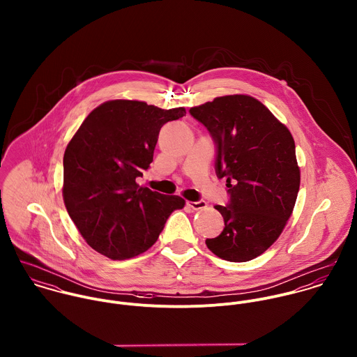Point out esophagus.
<instances>
[{"label": "esophagus", "instance_id": "1", "mask_svg": "<svg viewBox=\"0 0 357 357\" xmlns=\"http://www.w3.org/2000/svg\"><path fill=\"white\" fill-rule=\"evenodd\" d=\"M187 206L191 207L192 210H204V208L207 207V204H206L204 201H198V202H191V201H188Z\"/></svg>", "mask_w": 357, "mask_h": 357}]
</instances>
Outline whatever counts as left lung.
Segmentation results:
<instances>
[{
    "instance_id": "obj_1",
    "label": "left lung",
    "mask_w": 357,
    "mask_h": 357,
    "mask_svg": "<svg viewBox=\"0 0 357 357\" xmlns=\"http://www.w3.org/2000/svg\"><path fill=\"white\" fill-rule=\"evenodd\" d=\"M190 112L217 146L215 173L229 194V204L214 206L225 227L206 246L231 262L250 261L276 242L293 213L301 180L294 139L248 95L215 98Z\"/></svg>"
}]
</instances>
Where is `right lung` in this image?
Returning <instances> with one entry per match:
<instances>
[{"label":"right lung","mask_w":357,"mask_h":357,"mask_svg":"<svg viewBox=\"0 0 357 357\" xmlns=\"http://www.w3.org/2000/svg\"><path fill=\"white\" fill-rule=\"evenodd\" d=\"M185 115L139 100L96 107L63 158V201L86 243L111 259L147 252L185 201L137 184L153 162L160 128Z\"/></svg>","instance_id":"add662e5"}]
</instances>
